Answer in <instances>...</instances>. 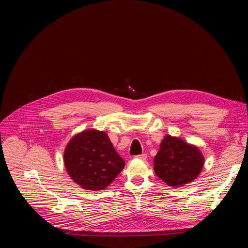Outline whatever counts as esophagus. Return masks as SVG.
<instances>
[{"label":"esophagus","mask_w":248,"mask_h":248,"mask_svg":"<svg viewBox=\"0 0 248 248\" xmlns=\"http://www.w3.org/2000/svg\"><path fill=\"white\" fill-rule=\"evenodd\" d=\"M136 158H138V159H140V160H146L147 159V155L146 154H141V155H137L136 156Z\"/></svg>","instance_id":"obj_1"}]
</instances>
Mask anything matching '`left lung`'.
I'll use <instances>...</instances> for the list:
<instances>
[{
  "instance_id": "1",
  "label": "left lung",
  "mask_w": 248,
  "mask_h": 248,
  "mask_svg": "<svg viewBox=\"0 0 248 248\" xmlns=\"http://www.w3.org/2000/svg\"><path fill=\"white\" fill-rule=\"evenodd\" d=\"M204 165L198 147L179 137L166 135L154 157V170L169 186L180 187L193 182Z\"/></svg>"
}]
</instances>
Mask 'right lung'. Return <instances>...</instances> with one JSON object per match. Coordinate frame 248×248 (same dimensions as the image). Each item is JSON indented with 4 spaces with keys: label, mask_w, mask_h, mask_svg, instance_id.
I'll list each match as a JSON object with an SVG mask.
<instances>
[{
    "label": "right lung",
    "mask_w": 248,
    "mask_h": 248,
    "mask_svg": "<svg viewBox=\"0 0 248 248\" xmlns=\"http://www.w3.org/2000/svg\"><path fill=\"white\" fill-rule=\"evenodd\" d=\"M63 163L72 180L92 191L110 186L125 165L107 133L96 129L84 130L69 140Z\"/></svg>",
    "instance_id": "1"
}]
</instances>
